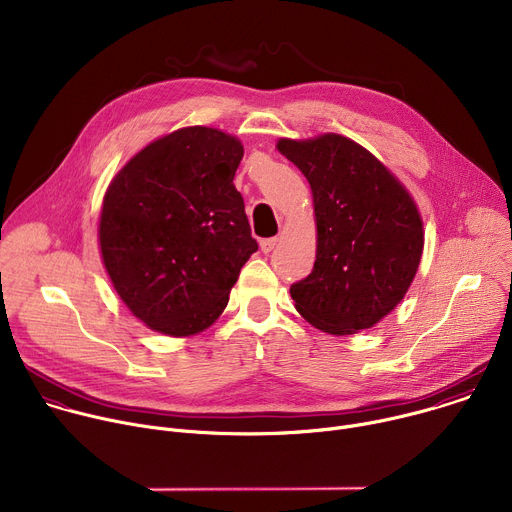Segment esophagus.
<instances>
[{"mask_svg": "<svg viewBox=\"0 0 512 512\" xmlns=\"http://www.w3.org/2000/svg\"><path fill=\"white\" fill-rule=\"evenodd\" d=\"M277 245H279V237L263 239V241H261V251H263V253H271V251H273Z\"/></svg>", "mask_w": 512, "mask_h": 512, "instance_id": "1", "label": "esophagus"}]
</instances>
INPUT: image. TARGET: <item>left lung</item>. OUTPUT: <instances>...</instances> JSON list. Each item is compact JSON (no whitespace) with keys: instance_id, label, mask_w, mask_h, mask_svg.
Returning <instances> with one entry per match:
<instances>
[{"instance_id":"8db88e82","label":"left lung","mask_w":512,"mask_h":512,"mask_svg":"<svg viewBox=\"0 0 512 512\" xmlns=\"http://www.w3.org/2000/svg\"><path fill=\"white\" fill-rule=\"evenodd\" d=\"M277 150L308 178L318 227L314 269L289 287L296 310L336 336L373 328L403 300L421 261L413 198L348 137L279 139Z\"/></svg>"}]
</instances>
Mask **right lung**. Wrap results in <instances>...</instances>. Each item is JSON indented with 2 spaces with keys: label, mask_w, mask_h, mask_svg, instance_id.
Segmentation results:
<instances>
[{
  "label": "right lung",
  "mask_w": 512,
  "mask_h": 512,
  "mask_svg": "<svg viewBox=\"0 0 512 512\" xmlns=\"http://www.w3.org/2000/svg\"><path fill=\"white\" fill-rule=\"evenodd\" d=\"M237 137L184 127L152 141L109 184L99 221L105 269L125 306L168 336L208 328L257 251L233 178Z\"/></svg>",
  "instance_id": "obj_1"
}]
</instances>
